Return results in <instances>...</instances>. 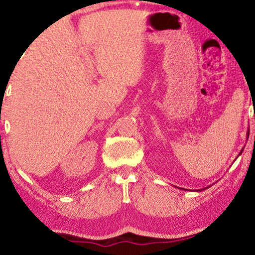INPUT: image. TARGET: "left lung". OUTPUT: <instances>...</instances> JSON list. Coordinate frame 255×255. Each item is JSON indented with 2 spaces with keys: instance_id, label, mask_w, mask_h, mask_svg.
Here are the masks:
<instances>
[{
  "instance_id": "1",
  "label": "left lung",
  "mask_w": 255,
  "mask_h": 255,
  "mask_svg": "<svg viewBox=\"0 0 255 255\" xmlns=\"http://www.w3.org/2000/svg\"><path fill=\"white\" fill-rule=\"evenodd\" d=\"M199 191H200V189H199ZM201 191H202V189H201Z\"/></svg>"
}]
</instances>
